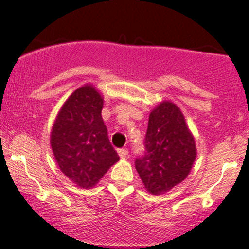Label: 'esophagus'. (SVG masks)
<instances>
[{
	"label": "esophagus",
	"instance_id": "34e87169",
	"mask_svg": "<svg viewBox=\"0 0 249 249\" xmlns=\"http://www.w3.org/2000/svg\"><path fill=\"white\" fill-rule=\"evenodd\" d=\"M118 156L121 157L122 159H125L128 156V151L126 148H121V150H118Z\"/></svg>",
	"mask_w": 249,
	"mask_h": 249
}]
</instances>
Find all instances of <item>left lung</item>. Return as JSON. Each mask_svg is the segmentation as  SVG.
I'll use <instances>...</instances> for the list:
<instances>
[{
    "instance_id": "obj_1",
    "label": "left lung",
    "mask_w": 249,
    "mask_h": 249,
    "mask_svg": "<svg viewBox=\"0 0 249 249\" xmlns=\"http://www.w3.org/2000/svg\"><path fill=\"white\" fill-rule=\"evenodd\" d=\"M196 157V141L182 112L173 102H161L148 117L145 154L134 161L147 192L159 196L184 181Z\"/></svg>"
}]
</instances>
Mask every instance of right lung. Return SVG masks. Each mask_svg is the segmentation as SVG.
<instances>
[{"label": "right lung", "instance_id": "right-lung-1", "mask_svg": "<svg viewBox=\"0 0 249 249\" xmlns=\"http://www.w3.org/2000/svg\"><path fill=\"white\" fill-rule=\"evenodd\" d=\"M104 98L92 84L73 91L57 113L50 145L59 170L82 188L96 186L119 160L102 118Z\"/></svg>", "mask_w": 249, "mask_h": 249}]
</instances>
